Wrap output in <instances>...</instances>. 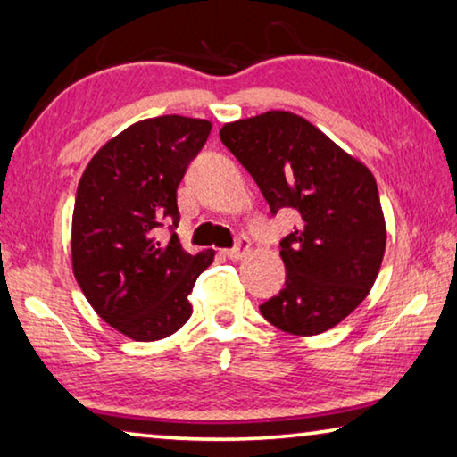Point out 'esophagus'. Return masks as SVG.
Masks as SVG:
<instances>
[{
  "mask_svg": "<svg viewBox=\"0 0 457 457\" xmlns=\"http://www.w3.org/2000/svg\"><path fill=\"white\" fill-rule=\"evenodd\" d=\"M248 250H250V242L246 240V237H240V240H237V246L236 248L223 250V256L229 258V261H240V258L246 254Z\"/></svg>",
  "mask_w": 457,
  "mask_h": 457,
  "instance_id": "34e87169",
  "label": "esophagus"
}]
</instances>
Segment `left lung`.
Returning <instances> with one entry per match:
<instances>
[{
	"label": "left lung",
	"instance_id": "obj_1",
	"mask_svg": "<svg viewBox=\"0 0 457 457\" xmlns=\"http://www.w3.org/2000/svg\"><path fill=\"white\" fill-rule=\"evenodd\" d=\"M220 137L272 213L302 217L281 242L287 281L261 314L295 337L335 328L370 294L384 261L386 220L371 170L287 111L226 122Z\"/></svg>",
	"mask_w": 457,
	"mask_h": 457
}]
</instances>
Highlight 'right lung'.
<instances>
[{"instance_id":"right-lung-1","label":"right lung","mask_w":457,"mask_h":457,"mask_svg":"<svg viewBox=\"0 0 457 457\" xmlns=\"http://www.w3.org/2000/svg\"><path fill=\"white\" fill-rule=\"evenodd\" d=\"M211 122L163 114L106 141L81 174L71 220V267L94 312L127 338L160 340L193 314L188 294L215 252L188 254L158 228L180 213L176 190Z\"/></svg>"}]
</instances>
